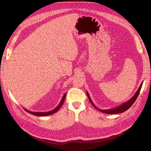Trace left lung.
<instances>
[{
	"label": "left lung",
	"instance_id": "8db88e82",
	"mask_svg": "<svg viewBox=\"0 0 151 151\" xmlns=\"http://www.w3.org/2000/svg\"><path fill=\"white\" fill-rule=\"evenodd\" d=\"M142 84H143V82L141 83V84H140V87L139 88L138 90L137 91V92L133 96V97H132L130 99H129V101H127V102L123 103L122 104H120V106H118L115 107V108H112V109H99L93 103L92 100H91V98L89 96V93L88 92H86V93H87V95H88V98L89 99V101L91 102V103L93 104V106L95 108H96L97 109H98L99 111H101L103 113H107V114H117V113H123V112L127 111V109H129L132 106V105L134 104V103L135 102L137 98L138 97V96H139V94L140 93V91L141 89V88H142Z\"/></svg>",
	"mask_w": 151,
	"mask_h": 151
}]
</instances>
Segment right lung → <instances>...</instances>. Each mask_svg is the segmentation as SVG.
Returning a JSON list of instances; mask_svg holds the SVG:
<instances>
[{
    "label": "right lung",
    "mask_w": 151,
    "mask_h": 151,
    "mask_svg": "<svg viewBox=\"0 0 151 151\" xmlns=\"http://www.w3.org/2000/svg\"><path fill=\"white\" fill-rule=\"evenodd\" d=\"M65 96H66V93H65L64 94H63V97L61 99V101L60 102V103L58 104V106L53 109V110H51V111H47V112H34V111H28V109H26V108H24V109H26V111H28V113L32 114V115H36V116H47V115H52V114H53L55 113H56L57 111H58V109H60V108L62 106V105L63 104V103H64V101H65Z\"/></svg>",
    "instance_id": "obj_1"
}]
</instances>
